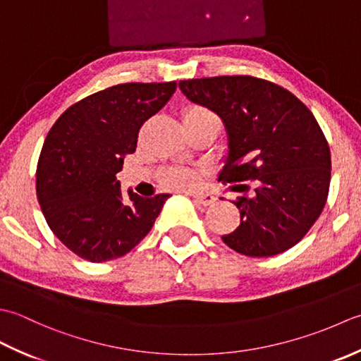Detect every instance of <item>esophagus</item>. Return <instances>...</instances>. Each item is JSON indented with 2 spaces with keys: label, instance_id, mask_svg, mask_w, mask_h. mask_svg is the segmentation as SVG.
Here are the masks:
<instances>
[{
  "label": "esophagus",
  "instance_id": "1",
  "mask_svg": "<svg viewBox=\"0 0 361 361\" xmlns=\"http://www.w3.org/2000/svg\"><path fill=\"white\" fill-rule=\"evenodd\" d=\"M193 200H195L197 204L205 205V207H207V205H212L213 202L216 201V197L213 196L212 193H200V195H193Z\"/></svg>",
  "mask_w": 361,
  "mask_h": 361
}]
</instances>
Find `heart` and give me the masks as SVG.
<instances>
[{
    "instance_id": "1",
    "label": "heart",
    "mask_w": 361,
    "mask_h": 361,
    "mask_svg": "<svg viewBox=\"0 0 361 361\" xmlns=\"http://www.w3.org/2000/svg\"><path fill=\"white\" fill-rule=\"evenodd\" d=\"M187 121H213L218 123V116L204 106H188L187 109H183L182 112V123ZM164 182L166 185L174 187V188H191L197 183V176L195 171L185 170V168H174V170H170L165 173Z\"/></svg>"
}]
</instances>
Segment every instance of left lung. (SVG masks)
Instances as JSON below:
<instances>
[{
  "instance_id": "obj_1",
  "label": "left lung",
  "mask_w": 361,
  "mask_h": 361,
  "mask_svg": "<svg viewBox=\"0 0 361 361\" xmlns=\"http://www.w3.org/2000/svg\"><path fill=\"white\" fill-rule=\"evenodd\" d=\"M179 88L224 123L229 151L219 180H255V193L233 202L240 226L223 241L247 257L298 245L324 209L332 168L313 114L283 87L252 76L188 79Z\"/></svg>"
}]
</instances>
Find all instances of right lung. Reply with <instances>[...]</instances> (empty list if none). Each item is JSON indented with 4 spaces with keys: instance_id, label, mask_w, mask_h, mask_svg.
Listing matches in <instances>:
<instances>
[{
    "instance_id": "right-lung-1",
    "label": "right lung",
    "mask_w": 361,
    "mask_h": 361,
    "mask_svg": "<svg viewBox=\"0 0 361 361\" xmlns=\"http://www.w3.org/2000/svg\"><path fill=\"white\" fill-rule=\"evenodd\" d=\"M176 82L118 84L68 107L48 132L35 187L49 229L80 259H118L142 241L171 195L124 200L116 180L143 123L164 107Z\"/></svg>"
}]
</instances>
